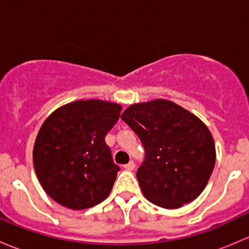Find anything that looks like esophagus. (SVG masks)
Listing matches in <instances>:
<instances>
[{
  "instance_id": "obj_1",
  "label": "esophagus",
  "mask_w": 249,
  "mask_h": 249,
  "mask_svg": "<svg viewBox=\"0 0 249 249\" xmlns=\"http://www.w3.org/2000/svg\"><path fill=\"white\" fill-rule=\"evenodd\" d=\"M124 167L127 170V171H132V170L135 169V162L134 161H129L126 165H124Z\"/></svg>"
}]
</instances>
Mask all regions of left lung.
Wrapping results in <instances>:
<instances>
[{"label":"left lung","instance_id":"obj_1","mask_svg":"<svg viewBox=\"0 0 249 249\" xmlns=\"http://www.w3.org/2000/svg\"><path fill=\"white\" fill-rule=\"evenodd\" d=\"M122 119L144 148L136 172L143 195L164 208L196 199L215 162L214 141L201 120L166 100L132 105Z\"/></svg>","mask_w":249,"mask_h":249}]
</instances>
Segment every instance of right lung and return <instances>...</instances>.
<instances>
[{"label": "right lung", "instance_id": "1", "mask_svg": "<svg viewBox=\"0 0 249 249\" xmlns=\"http://www.w3.org/2000/svg\"><path fill=\"white\" fill-rule=\"evenodd\" d=\"M120 112V105L79 100L60 107L43 123L34 147L35 171L57 203L84 210L108 196L120 167L105 137Z\"/></svg>", "mask_w": 249, "mask_h": 249}]
</instances>
